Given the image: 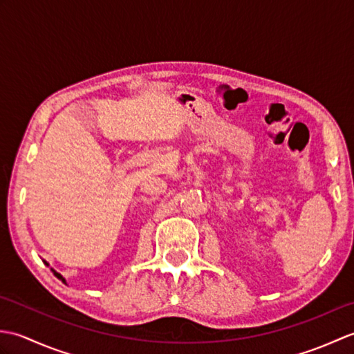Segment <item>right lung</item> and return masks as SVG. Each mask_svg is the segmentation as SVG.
<instances>
[{
	"mask_svg": "<svg viewBox=\"0 0 354 354\" xmlns=\"http://www.w3.org/2000/svg\"><path fill=\"white\" fill-rule=\"evenodd\" d=\"M51 270H53V274H55V275H56V277L59 278V280H62V281L65 283V278H64V277H62L61 274H59V272H56V270H55V269H51Z\"/></svg>",
	"mask_w": 354,
	"mask_h": 354,
	"instance_id": "obj_1",
	"label": "right lung"
}]
</instances>
